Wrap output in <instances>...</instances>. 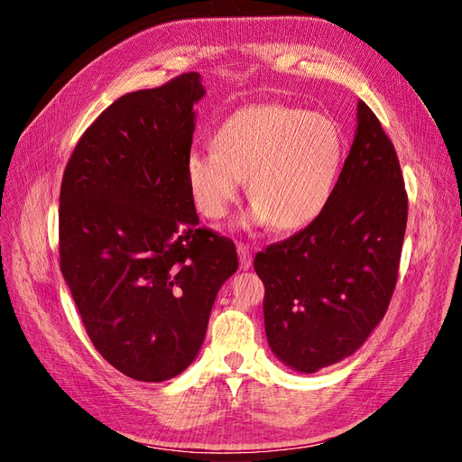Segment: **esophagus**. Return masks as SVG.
I'll use <instances>...</instances> for the list:
<instances>
[{
  "label": "esophagus",
  "mask_w": 462,
  "mask_h": 462,
  "mask_svg": "<svg viewBox=\"0 0 462 462\" xmlns=\"http://www.w3.org/2000/svg\"><path fill=\"white\" fill-rule=\"evenodd\" d=\"M236 253H239L241 270H250V268H253V248H250L248 245L239 243V245H236Z\"/></svg>",
  "instance_id": "esophagus-1"
}]
</instances>
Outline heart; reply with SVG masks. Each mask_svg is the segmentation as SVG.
Here are the masks:
<instances>
[{
	"label": "heart",
	"instance_id": "obj_1",
	"mask_svg": "<svg viewBox=\"0 0 462 462\" xmlns=\"http://www.w3.org/2000/svg\"><path fill=\"white\" fill-rule=\"evenodd\" d=\"M345 156L333 119L263 104L235 111L214 133V150H190L185 177L208 219H221L239 200L245 180L254 199L245 226L302 229L324 212Z\"/></svg>",
	"mask_w": 462,
	"mask_h": 462
}]
</instances>
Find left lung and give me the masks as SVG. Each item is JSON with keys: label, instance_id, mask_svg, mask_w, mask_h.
Listing matches in <instances>:
<instances>
[{"label": "left lung", "instance_id": "8db88e82", "mask_svg": "<svg viewBox=\"0 0 462 462\" xmlns=\"http://www.w3.org/2000/svg\"><path fill=\"white\" fill-rule=\"evenodd\" d=\"M407 204L395 148L360 100L355 141L324 212L254 258L265 337L283 365L314 374L365 345L397 283Z\"/></svg>", "mask_w": 462, "mask_h": 462}]
</instances>
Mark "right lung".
Masks as SVG:
<instances>
[{
  "label": "right lung",
  "mask_w": 462,
  "mask_h": 462,
  "mask_svg": "<svg viewBox=\"0 0 462 462\" xmlns=\"http://www.w3.org/2000/svg\"><path fill=\"white\" fill-rule=\"evenodd\" d=\"M199 73L121 96L80 136L60 192V258L82 324L111 366L165 382L199 356L233 241L202 229L185 162Z\"/></svg>",
  "instance_id": "1"
}]
</instances>
